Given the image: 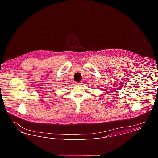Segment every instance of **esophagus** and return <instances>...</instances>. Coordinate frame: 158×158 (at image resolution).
<instances>
[{
    "label": "esophagus",
    "instance_id": "1",
    "mask_svg": "<svg viewBox=\"0 0 158 158\" xmlns=\"http://www.w3.org/2000/svg\"><path fill=\"white\" fill-rule=\"evenodd\" d=\"M76 85H81V84H82V82H77L76 83Z\"/></svg>",
    "mask_w": 158,
    "mask_h": 158
}]
</instances>
